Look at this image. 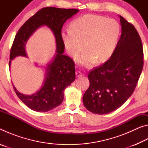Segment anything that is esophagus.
<instances>
[{"instance_id":"34e87169","label":"esophagus","mask_w":148,"mask_h":148,"mask_svg":"<svg viewBox=\"0 0 148 148\" xmlns=\"http://www.w3.org/2000/svg\"><path fill=\"white\" fill-rule=\"evenodd\" d=\"M82 73L81 72H79V71H77L76 72V76H77V77H80V76H82Z\"/></svg>"}]
</instances>
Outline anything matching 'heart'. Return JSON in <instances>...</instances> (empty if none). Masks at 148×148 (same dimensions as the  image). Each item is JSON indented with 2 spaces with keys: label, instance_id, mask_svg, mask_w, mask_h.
<instances>
[{
  "label": "heart",
  "instance_id": "heart-1",
  "mask_svg": "<svg viewBox=\"0 0 148 148\" xmlns=\"http://www.w3.org/2000/svg\"><path fill=\"white\" fill-rule=\"evenodd\" d=\"M119 34L120 26L115 19L86 14L74 19L71 29L63 30L61 34L70 56H76L85 47L86 50L77 57V62L89 66L95 60L101 63L109 59L116 49Z\"/></svg>",
  "mask_w": 148,
  "mask_h": 148
}]
</instances>
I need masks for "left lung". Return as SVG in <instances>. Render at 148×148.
I'll use <instances>...</instances> for the list:
<instances>
[{"label":"left lung","instance_id":"8db88e82","mask_svg":"<svg viewBox=\"0 0 148 148\" xmlns=\"http://www.w3.org/2000/svg\"><path fill=\"white\" fill-rule=\"evenodd\" d=\"M119 17L121 34L113 54L88 74L90 85L83 102L94 114H107L121 106L134 92L143 69V47L139 34L132 24Z\"/></svg>","mask_w":148,"mask_h":148}]
</instances>
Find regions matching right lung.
Returning a JSON list of instances; mask_svg holds the SVG:
<instances>
[{"instance_id":"obj_1","label":"right lung","mask_w":148,"mask_h":148,"mask_svg":"<svg viewBox=\"0 0 148 148\" xmlns=\"http://www.w3.org/2000/svg\"><path fill=\"white\" fill-rule=\"evenodd\" d=\"M78 12L77 9L44 8L27 20L16 35L10 56V69L12 60L16 57H27L25 49L27 40L40 27L47 26L56 38V53L45 67L44 79L40 89L34 94L27 95L19 92L13 84L17 97L34 111L46 112L59 106L63 101L65 88L76 78L73 60L63 54L64 45L61 34L66 20Z\"/></svg>"}]
</instances>
